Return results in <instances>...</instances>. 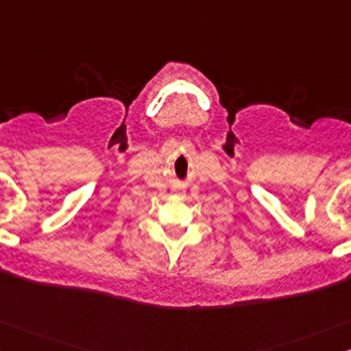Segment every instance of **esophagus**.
<instances>
[{
    "label": "esophagus",
    "instance_id": "34e87169",
    "mask_svg": "<svg viewBox=\"0 0 351 351\" xmlns=\"http://www.w3.org/2000/svg\"><path fill=\"white\" fill-rule=\"evenodd\" d=\"M176 195H183V191L180 188H176Z\"/></svg>",
    "mask_w": 351,
    "mask_h": 351
}]
</instances>
